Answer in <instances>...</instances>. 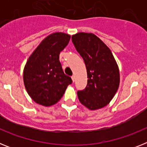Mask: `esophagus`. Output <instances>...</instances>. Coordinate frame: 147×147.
Returning a JSON list of instances; mask_svg holds the SVG:
<instances>
[{
	"label": "esophagus",
	"mask_w": 147,
	"mask_h": 147,
	"mask_svg": "<svg viewBox=\"0 0 147 147\" xmlns=\"http://www.w3.org/2000/svg\"><path fill=\"white\" fill-rule=\"evenodd\" d=\"M71 79H72V81L74 82H75V76H71Z\"/></svg>",
	"instance_id": "1"
}]
</instances>
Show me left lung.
<instances>
[{
  "label": "left lung",
  "mask_w": 147,
  "mask_h": 147,
  "mask_svg": "<svg viewBox=\"0 0 147 147\" xmlns=\"http://www.w3.org/2000/svg\"><path fill=\"white\" fill-rule=\"evenodd\" d=\"M72 42L84 59L88 74V85L78 90L80 102L89 110L105 107L117 92L120 82L118 65L111 51L92 33L73 35Z\"/></svg>",
  "instance_id": "1"
}]
</instances>
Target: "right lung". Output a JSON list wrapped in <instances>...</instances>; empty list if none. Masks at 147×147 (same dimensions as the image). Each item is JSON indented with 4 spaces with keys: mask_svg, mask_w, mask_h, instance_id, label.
<instances>
[{
    "mask_svg": "<svg viewBox=\"0 0 147 147\" xmlns=\"http://www.w3.org/2000/svg\"><path fill=\"white\" fill-rule=\"evenodd\" d=\"M71 36L56 32L45 37L30 56L23 71V82L36 103L49 107L59 102L67 85L72 83L64 74L59 54L69 42Z\"/></svg>",
    "mask_w": 147,
    "mask_h": 147,
    "instance_id": "obj_1",
    "label": "right lung"
}]
</instances>
